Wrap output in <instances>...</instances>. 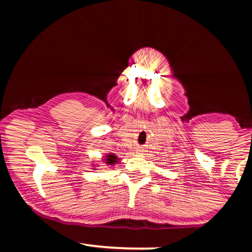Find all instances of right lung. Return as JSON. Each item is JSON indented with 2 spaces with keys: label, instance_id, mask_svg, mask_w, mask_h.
Listing matches in <instances>:
<instances>
[{
  "label": "right lung",
  "instance_id": "right-lung-1",
  "mask_svg": "<svg viewBox=\"0 0 252 252\" xmlns=\"http://www.w3.org/2000/svg\"><path fill=\"white\" fill-rule=\"evenodd\" d=\"M102 160L104 163H106V166H115V164L120 162V158H118L115 154H112V153H109V154L103 156ZM94 167H96V166H94ZM92 169H96V168H92Z\"/></svg>",
  "mask_w": 252,
  "mask_h": 252
}]
</instances>
